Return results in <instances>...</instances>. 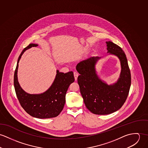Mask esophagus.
Listing matches in <instances>:
<instances>
[{
    "label": "esophagus",
    "mask_w": 148,
    "mask_h": 148,
    "mask_svg": "<svg viewBox=\"0 0 148 148\" xmlns=\"http://www.w3.org/2000/svg\"><path fill=\"white\" fill-rule=\"evenodd\" d=\"M74 78H75V80L77 81V78L78 77V73L77 71H74Z\"/></svg>",
    "instance_id": "1"
}]
</instances>
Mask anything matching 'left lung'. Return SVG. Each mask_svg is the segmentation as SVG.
Here are the masks:
<instances>
[{
  "label": "left lung",
  "mask_w": 148,
  "mask_h": 148,
  "mask_svg": "<svg viewBox=\"0 0 148 148\" xmlns=\"http://www.w3.org/2000/svg\"><path fill=\"white\" fill-rule=\"evenodd\" d=\"M107 53L117 56L120 61L121 73L117 81L108 85L97 74L95 65L100 58L91 57L76 66L80 74L78 83L87 108L96 115H108L119 110L128 97L131 84V71L125 53L111 41L106 42Z\"/></svg>",
  "instance_id": "left-lung-1"
}]
</instances>
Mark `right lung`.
<instances>
[{"mask_svg":"<svg viewBox=\"0 0 148 148\" xmlns=\"http://www.w3.org/2000/svg\"><path fill=\"white\" fill-rule=\"evenodd\" d=\"M37 46V44H30L21 53L14 74L15 90L20 105L29 115L38 119L55 117L61 113L64 108L66 92L70 84L75 80L74 74L73 71L64 73L57 70L54 82L45 92L40 94H30L24 91L20 87L17 79L18 62L26 50Z\"/></svg>","mask_w":148,"mask_h":148,"instance_id":"obj_1","label":"right lung"}]
</instances>
